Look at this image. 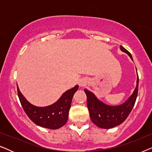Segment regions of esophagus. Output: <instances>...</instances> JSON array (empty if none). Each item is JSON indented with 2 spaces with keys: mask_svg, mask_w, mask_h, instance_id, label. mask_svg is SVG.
I'll list each match as a JSON object with an SVG mask.
<instances>
[{
  "mask_svg": "<svg viewBox=\"0 0 152 152\" xmlns=\"http://www.w3.org/2000/svg\"><path fill=\"white\" fill-rule=\"evenodd\" d=\"M80 86H85L84 83H83V82H80Z\"/></svg>",
  "mask_w": 152,
  "mask_h": 152,
  "instance_id": "34e87169",
  "label": "esophagus"
}]
</instances>
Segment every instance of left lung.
<instances>
[{
    "instance_id": "1",
    "label": "left lung",
    "mask_w": 152,
    "mask_h": 152,
    "mask_svg": "<svg viewBox=\"0 0 152 152\" xmlns=\"http://www.w3.org/2000/svg\"><path fill=\"white\" fill-rule=\"evenodd\" d=\"M122 51L127 53L133 60L132 56L128 50L120 45ZM138 91V75L136 88L129 98L119 106L107 105L95 97L91 91L84 89L87 97V107L92 122L99 128L111 129L120 125L126 119L136 102Z\"/></svg>"
}]
</instances>
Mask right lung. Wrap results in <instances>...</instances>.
<instances>
[{"label": "right lung", "mask_w": 152, "mask_h": 152, "mask_svg": "<svg viewBox=\"0 0 152 152\" xmlns=\"http://www.w3.org/2000/svg\"><path fill=\"white\" fill-rule=\"evenodd\" d=\"M78 88L79 86L76 85L66 91L55 103L45 107L31 104L21 94L18 86L17 92L23 109L34 123L44 128L57 129L67 122L72 97Z\"/></svg>", "instance_id": "add662e5"}]
</instances>
